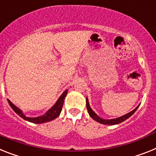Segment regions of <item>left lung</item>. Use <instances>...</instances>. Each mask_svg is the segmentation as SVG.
Here are the masks:
<instances>
[{
	"label": "left lung",
	"instance_id": "obj_1",
	"mask_svg": "<svg viewBox=\"0 0 156 156\" xmlns=\"http://www.w3.org/2000/svg\"><path fill=\"white\" fill-rule=\"evenodd\" d=\"M139 106H137L136 108H135L134 110H133L132 112H129V113H127V114L124 115V116H120V117H118V118L116 119H112V120H104V119H101L100 118L98 115L94 112V111L91 109L90 108V105H89V101H88V99L86 98V108H87V110L89 112V114L90 116L94 119V120H96L98 122L101 123V124H103V125H116V124H120V123L123 122V121H125V120H127L128 118H129L134 113L136 109L138 108Z\"/></svg>",
	"mask_w": 156,
	"mask_h": 156
}]
</instances>
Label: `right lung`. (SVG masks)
Masks as SVG:
<instances>
[{"mask_svg":"<svg viewBox=\"0 0 156 156\" xmlns=\"http://www.w3.org/2000/svg\"><path fill=\"white\" fill-rule=\"evenodd\" d=\"M66 94H67V90H65L63 92V94L60 96V98H58V100L57 101V102L55 104L53 107H52L51 109L46 112V114L43 115L41 116H38V117H27V116H24L23 114L22 111L18 108L17 107L15 106L9 100H8V102L10 105L11 108L14 110V112L16 113H17L20 117L23 119V120H26L27 121L31 123H35V124H43V123L48 122V121H51V120L55 119L56 117H58L59 116L60 112L62 111V106H63V102L64 99L66 98Z\"/></svg>","mask_w":156,"mask_h":156,"instance_id":"obj_1","label":"right lung"}]
</instances>
